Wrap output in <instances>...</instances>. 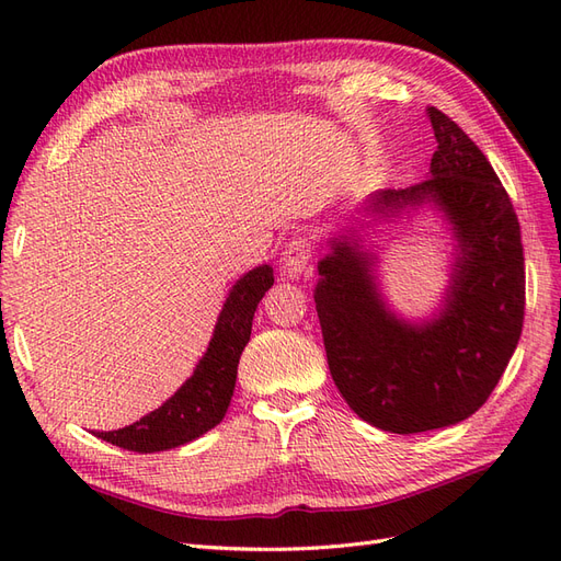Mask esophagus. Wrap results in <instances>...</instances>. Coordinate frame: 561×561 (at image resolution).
<instances>
[{
	"mask_svg": "<svg viewBox=\"0 0 561 561\" xmlns=\"http://www.w3.org/2000/svg\"><path fill=\"white\" fill-rule=\"evenodd\" d=\"M313 257V245L307 236H295V239L285 245L280 268L287 278H299L307 271Z\"/></svg>",
	"mask_w": 561,
	"mask_h": 561,
	"instance_id": "obj_1",
	"label": "esophagus"
}]
</instances>
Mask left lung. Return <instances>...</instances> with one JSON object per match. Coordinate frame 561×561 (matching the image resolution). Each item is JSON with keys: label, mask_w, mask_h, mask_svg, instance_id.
Instances as JSON below:
<instances>
[{"label": "left lung", "mask_w": 561, "mask_h": 561, "mask_svg": "<svg viewBox=\"0 0 561 561\" xmlns=\"http://www.w3.org/2000/svg\"><path fill=\"white\" fill-rule=\"evenodd\" d=\"M437 151L431 178L379 190L365 213L396 217L435 206L456 241L451 283L435 318L388 309L375 254L353 233L318 262L316 311L330 375L351 410L381 431L410 435L454 426L496 388L524 322V252L513 201L494 168L447 114L428 107Z\"/></svg>", "instance_id": "8db88e82"}]
</instances>
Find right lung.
<instances>
[{"mask_svg":"<svg viewBox=\"0 0 561 561\" xmlns=\"http://www.w3.org/2000/svg\"><path fill=\"white\" fill-rule=\"evenodd\" d=\"M271 285H274V268L268 264L252 268L236 280L217 318L208 351L203 353L194 375L180 386L178 393L133 426L95 433V437L128 451L154 454L192 443L215 428L229 410L241 353L250 342L252 318Z\"/></svg>","mask_w":561,"mask_h":561,"instance_id":"1","label":"right lung"}]
</instances>
